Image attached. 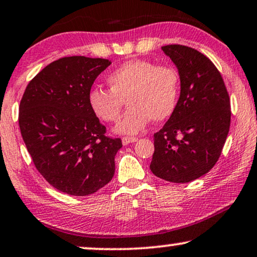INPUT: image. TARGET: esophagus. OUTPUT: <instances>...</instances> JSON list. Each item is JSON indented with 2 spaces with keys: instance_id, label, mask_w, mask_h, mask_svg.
<instances>
[{
  "instance_id": "34e87169",
  "label": "esophagus",
  "mask_w": 257,
  "mask_h": 257,
  "mask_svg": "<svg viewBox=\"0 0 257 257\" xmlns=\"http://www.w3.org/2000/svg\"><path fill=\"white\" fill-rule=\"evenodd\" d=\"M138 141V139L136 138H132V136H125V138H123L122 139V143L124 146H126V145H129V143H134V142H136Z\"/></svg>"
}]
</instances>
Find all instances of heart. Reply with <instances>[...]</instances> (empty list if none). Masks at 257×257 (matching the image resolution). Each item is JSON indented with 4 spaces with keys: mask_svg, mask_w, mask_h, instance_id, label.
I'll return each mask as SVG.
<instances>
[{
    "mask_svg": "<svg viewBox=\"0 0 257 257\" xmlns=\"http://www.w3.org/2000/svg\"><path fill=\"white\" fill-rule=\"evenodd\" d=\"M109 90L90 89L88 103L101 121L116 122L125 103L128 109L115 126L118 134L135 135L150 119L162 122L175 111L180 75L175 67L147 60H131L108 74Z\"/></svg>",
    "mask_w": 257,
    "mask_h": 257,
    "instance_id": "b5f03b06",
    "label": "heart"
}]
</instances>
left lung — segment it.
Here are the masks:
<instances>
[{"label": "left lung", "instance_id": "1", "mask_svg": "<svg viewBox=\"0 0 257 257\" xmlns=\"http://www.w3.org/2000/svg\"><path fill=\"white\" fill-rule=\"evenodd\" d=\"M179 69L175 111L154 134L150 170L160 179L187 183L203 176L220 157L230 126V100L214 63L181 44L162 47Z\"/></svg>", "mask_w": 257, "mask_h": 257}]
</instances>
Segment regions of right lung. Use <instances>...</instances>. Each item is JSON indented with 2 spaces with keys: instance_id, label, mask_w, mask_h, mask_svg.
<instances>
[{
  "instance_id": "1",
  "label": "right lung",
  "mask_w": 257,
  "mask_h": 257,
  "mask_svg": "<svg viewBox=\"0 0 257 257\" xmlns=\"http://www.w3.org/2000/svg\"><path fill=\"white\" fill-rule=\"evenodd\" d=\"M105 59L62 57L43 68L27 85L19 124L36 169L57 190L74 196L96 193L115 173L121 139L105 136L88 103Z\"/></svg>"
}]
</instances>
